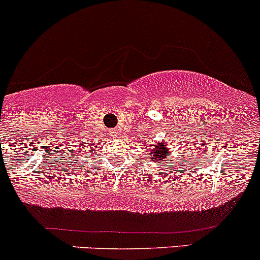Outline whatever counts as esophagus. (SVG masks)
I'll return each mask as SVG.
<instances>
[{
	"instance_id": "esophagus-1",
	"label": "esophagus",
	"mask_w": 260,
	"mask_h": 260,
	"mask_svg": "<svg viewBox=\"0 0 260 260\" xmlns=\"http://www.w3.org/2000/svg\"><path fill=\"white\" fill-rule=\"evenodd\" d=\"M108 133H109V135L112 136V138H115V136L118 135V130H116V129H110L109 131H108Z\"/></svg>"
}]
</instances>
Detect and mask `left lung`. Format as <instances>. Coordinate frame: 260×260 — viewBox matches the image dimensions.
Listing matches in <instances>:
<instances>
[{"instance_id": "1", "label": "left lung", "mask_w": 260, "mask_h": 260, "mask_svg": "<svg viewBox=\"0 0 260 260\" xmlns=\"http://www.w3.org/2000/svg\"><path fill=\"white\" fill-rule=\"evenodd\" d=\"M152 146V145H151ZM169 152V148L167 147V145L165 144H156L153 145V148L151 150V156L153 157V161H159V159H167L166 158V154ZM162 165V163H161Z\"/></svg>"}]
</instances>
